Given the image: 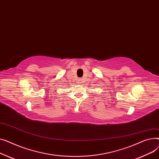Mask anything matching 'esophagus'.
Listing matches in <instances>:
<instances>
[{"label": "esophagus", "instance_id": "1", "mask_svg": "<svg viewBox=\"0 0 159 159\" xmlns=\"http://www.w3.org/2000/svg\"><path fill=\"white\" fill-rule=\"evenodd\" d=\"M82 82H83V79H79V83H82Z\"/></svg>", "mask_w": 159, "mask_h": 159}]
</instances>
